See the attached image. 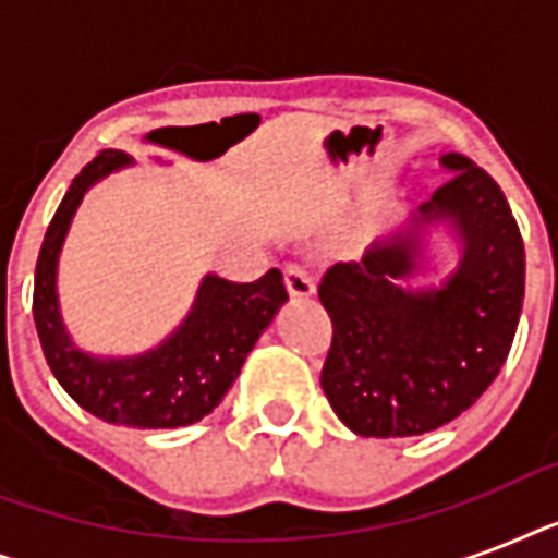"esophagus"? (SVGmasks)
<instances>
[{
  "instance_id": "obj_1",
  "label": "esophagus",
  "mask_w": 558,
  "mask_h": 558,
  "mask_svg": "<svg viewBox=\"0 0 558 558\" xmlns=\"http://www.w3.org/2000/svg\"><path fill=\"white\" fill-rule=\"evenodd\" d=\"M287 289L292 298H313L315 295V283L313 275L298 266V263H289L287 266Z\"/></svg>"
}]
</instances>
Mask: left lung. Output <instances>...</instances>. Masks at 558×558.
Returning a JSON list of instances; mask_svg holds the SVG:
<instances>
[{
    "instance_id": "obj_1",
    "label": "left lung",
    "mask_w": 558,
    "mask_h": 558,
    "mask_svg": "<svg viewBox=\"0 0 558 558\" xmlns=\"http://www.w3.org/2000/svg\"><path fill=\"white\" fill-rule=\"evenodd\" d=\"M449 182L381 236L362 260L336 263L318 298L332 322L322 388L359 437H416L481 399L515 339L524 301V243L507 196L460 153L440 156ZM437 230L456 243L440 284L407 280L433 270Z\"/></svg>"
}]
</instances>
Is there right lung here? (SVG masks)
Segmentation results:
<instances>
[{"label":"right lung","mask_w":558,"mask_h":558,"mask_svg":"<svg viewBox=\"0 0 558 558\" xmlns=\"http://www.w3.org/2000/svg\"><path fill=\"white\" fill-rule=\"evenodd\" d=\"M130 165L126 153L104 150L65 191L37 257L34 324L48 367L83 411L126 428H179L199 423L222 402L289 295L278 269L254 283H234L208 271L182 324L156 348L135 356H95L77 348L57 295L60 252L89 187Z\"/></svg>","instance_id":"1"}]
</instances>
